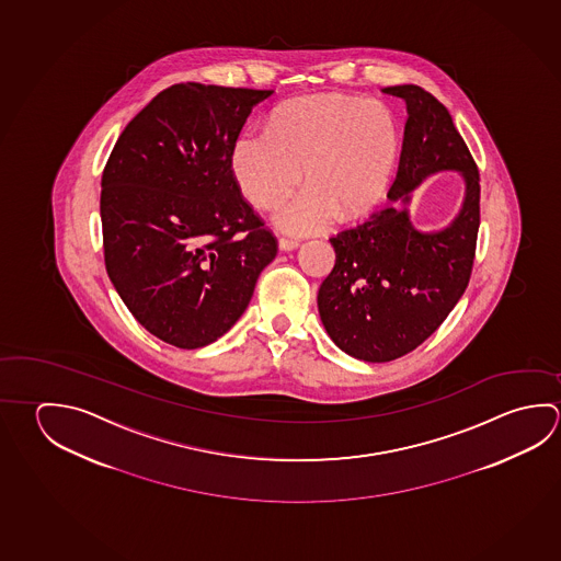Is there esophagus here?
Here are the masks:
<instances>
[{
    "label": "esophagus",
    "mask_w": 561,
    "mask_h": 561,
    "mask_svg": "<svg viewBox=\"0 0 561 561\" xmlns=\"http://www.w3.org/2000/svg\"><path fill=\"white\" fill-rule=\"evenodd\" d=\"M277 247H279V250H284V252H289V250H295V248L299 247V240H294V238H279V240H277Z\"/></svg>",
    "instance_id": "obj_1"
}]
</instances>
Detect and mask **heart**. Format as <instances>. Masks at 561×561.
Segmentation results:
<instances>
[{"label":"heart","mask_w":561,"mask_h":561,"mask_svg":"<svg viewBox=\"0 0 561 561\" xmlns=\"http://www.w3.org/2000/svg\"><path fill=\"white\" fill-rule=\"evenodd\" d=\"M400 126L380 100L317 94L287 102L267 129H248L232 148L238 185L256 207L274 208L279 230L309 234L336 215L354 218L373 207L392 179Z\"/></svg>","instance_id":"heart-1"}]
</instances>
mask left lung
Segmentation results:
<instances>
[{
	"label": "left lung",
	"mask_w": 561,
	"mask_h": 561,
	"mask_svg": "<svg viewBox=\"0 0 561 561\" xmlns=\"http://www.w3.org/2000/svg\"><path fill=\"white\" fill-rule=\"evenodd\" d=\"M408 110L402 153L388 203L358 227L331 238L333 272L317 295L324 331L364 363H390L435 333L471 277L479 232V171L451 114L415 84L386 87ZM462 175L466 195L453 222L412 227V191L435 172Z\"/></svg>",
	"instance_id": "obj_1"
}]
</instances>
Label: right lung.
Segmentation results:
<instances>
[{"instance_id":"add662e5","label":"right lung","mask_w":561,"mask_h":561,"mask_svg":"<svg viewBox=\"0 0 561 561\" xmlns=\"http://www.w3.org/2000/svg\"><path fill=\"white\" fill-rule=\"evenodd\" d=\"M272 94L173 84L129 122L102 173L110 282L149 333L179 348L230 331L276 257L232 173L240 129Z\"/></svg>"}]
</instances>
